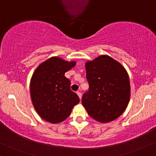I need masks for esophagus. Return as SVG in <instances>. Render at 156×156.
Listing matches in <instances>:
<instances>
[{"label": "esophagus", "instance_id": "esophagus-1", "mask_svg": "<svg viewBox=\"0 0 156 156\" xmlns=\"http://www.w3.org/2000/svg\"><path fill=\"white\" fill-rule=\"evenodd\" d=\"M76 94H77V95L79 96V98H80V99L82 98V93L80 91H76Z\"/></svg>", "mask_w": 156, "mask_h": 156}]
</instances>
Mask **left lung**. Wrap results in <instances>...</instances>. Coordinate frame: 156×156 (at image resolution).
Wrapping results in <instances>:
<instances>
[{
    "label": "left lung",
    "mask_w": 156,
    "mask_h": 156,
    "mask_svg": "<svg viewBox=\"0 0 156 156\" xmlns=\"http://www.w3.org/2000/svg\"><path fill=\"white\" fill-rule=\"evenodd\" d=\"M89 88L82 103L90 117L102 123L118 118L130 98L129 79L125 68L108 56H100L85 64Z\"/></svg>",
    "instance_id": "1"
}]
</instances>
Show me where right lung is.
<instances>
[{"mask_svg":"<svg viewBox=\"0 0 156 156\" xmlns=\"http://www.w3.org/2000/svg\"><path fill=\"white\" fill-rule=\"evenodd\" d=\"M74 62L52 57L36 68L31 79L30 94L38 115L52 123L62 122L71 115L80 98L71 90V81L65 72L74 66Z\"/></svg>","mask_w":156,"mask_h":156,"instance_id":"1","label":"right lung"}]
</instances>
